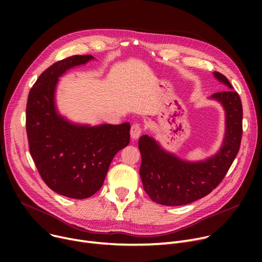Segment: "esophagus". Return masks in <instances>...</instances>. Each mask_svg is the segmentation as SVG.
Segmentation results:
<instances>
[{
    "mask_svg": "<svg viewBox=\"0 0 262 262\" xmlns=\"http://www.w3.org/2000/svg\"><path fill=\"white\" fill-rule=\"evenodd\" d=\"M141 133H142V127H141L140 124L134 123L133 125H132V127H130V136H132V138L133 139H138L139 136L141 135Z\"/></svg>",
    "mask_w": 262,
    "mask_h": 262,
    "instance_id": "34e87169",
    "label": "esophagus"
}]
</instances>
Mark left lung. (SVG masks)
Masks as SVG:
<instances>
[{
    "mask_svg": "<svg viewBox=\"0 0 262 262\" xmlns=\"http://www.w3.org/2000/svg\"><path fill=\"white\" fill-rule=\"evenodd\" d=\"M214 77L228 90L210 95L225 112V134L217 152L205 160L189 161L164 149L153 137L143 135L140 177L150 200L164 206H181L200 200L216 188L236 158L242 138V104L228 79L219 72Z\"/></svg>",
    "mask_w": 262,
    "mask_h": 262,
    "instance_id": "left-lung-1",
    "label": "left lung"
}]
</instances>
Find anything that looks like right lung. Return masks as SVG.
Here are the masks:
<instances>
[{"label": "right lung", "instance_id": "add662e5", "mask_svg": "<svg viewBox=\"0 0 262 262\" xmlns=\"http://www.w3.org/2000/svg\"><path fill=\"white\" fill-rule=\"evenodd\" d=\"M93 59L75 55L52 64L38 77L26 106L30 152L40 176L56 193L77 200L101 189L115 155L129 143L128 122L91 126L71 122L58 112L59 77Z\"/></svg>", "mask_w": 262, "mask_h": 262}]
</instances>
